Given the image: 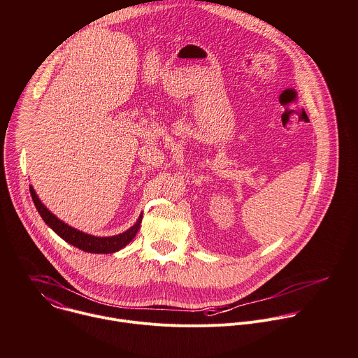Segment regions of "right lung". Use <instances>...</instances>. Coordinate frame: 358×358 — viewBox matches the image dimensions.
<instances>
[{
	"label": "right lung",
	"instance_id": "right-lung-1",
	"mask_svg": "<svg viewBox=\"0 0 358 358\" xmlns=\"http://www.w3.org/2000/svg\"><path fill=\"white\" fill-rule=\"evenodd\" d=\"M29 192H31L35 207H36L39 215L42 217V220L45 221V224L50 229L55 231L68 243H71L85 252H90V253H113V252L124 248L136 236V234L140 228L141 220H143V214H141L138 217V220L136 221V224L123 234H119L115 236H94V235H89L82 231H78V229L69 227L68 224L62 222L61 220H58L41 202V199L38 198L32 185H29Z\"/></svg>",
	"mask_w": 358,
	"mask_h": 358
}]
</instances>
